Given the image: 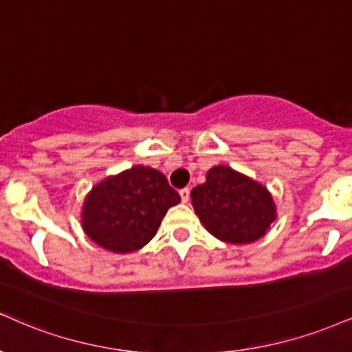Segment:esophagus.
I'll list each match as a JSON object with an SVG mask.
<instances>
[{
  "label": "esophagus",
  "instance_id": "1",
  "mask_svg": "<svg viewBox=\"0 0 352 352\" xmlns=\"http://www.w3.org/2000/svg\"><path fill=\"white\" fill-rule=\"evenodd\" d=\"M180 198H182V201H184V203L188 201V198H190V188L188 187L180 190Z\"/></svg>",
  "mask_w": 352,
  "mask_h": 352
}]
</instances>
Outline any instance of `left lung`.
Here are the masks:
<instances>
[{
	"label": "left lung",
	"mask_w": 352,
	"mask_h": 352,
	"mask_svg": "<svg viewBox=\"0 0 352 352\" xmlns=\"http://www.w3.org/2000/svg\"><path fill=\"white\" fill-rule=\"evenodd\" d=\"M195 213L214 238L245 244L262 238L275 219L272 197L262 185L218 165L190 193Z\"/></svg>",
	"instance_id": "8db88e82"
}]
</instances>
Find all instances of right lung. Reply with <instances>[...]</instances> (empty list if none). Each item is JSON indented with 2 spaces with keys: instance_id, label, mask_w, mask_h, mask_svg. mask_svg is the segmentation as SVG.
Here are the masks:
<instances>
[{
  "instance_id": "right-lung-1",
  "label": "right lung",
  "mask_w": 352,
  "mask_h": 352,
  "mask_svg": "<svg viewBox=\"0 0 352 352\" xmlns=\"http://www.w3.org/2000/svg\"><path fill=\"white\" fill-rule=\"evenodd\" d=\"M180 195L164 173L135 165L100 182L83 205L82 226L88 238L113 252H133L154 238L162 218Z\"/></svg>"
}]
</instances>
